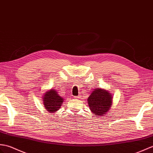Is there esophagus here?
<instances>
[{"label":"esophagus","mask_w":153,"mask_h":153,"mask_svg":"<svg viewBox=\"0 0 153 153\" xmlns=\"http://www.w3.org/2000/svg\"><path fill=\"white\" fill-rule=\"evenodd\" d=\"M81 97V95H78V96H77V97H75V98H80Z\"/></svg>","instance_id":"esophagus-1"}]
</instances>
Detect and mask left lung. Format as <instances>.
<instances>
[{
    "label": "left lung",
    "instance_id": "left-lung-1",
    "mask_svg": "<svg viewBox=\"0 0 153 153\" xmlns=\"http://www.w3.org/2000/svg\"><path fill=\"white\" fill-rule=\"evenodd\" d=\"M87 101L92 112L97 116H102L111 107L112 97L108 91L97 88L92 92Z\"/></svg>",
    "mask_w": 153,
    "mask_h": 153
}]
</instances>
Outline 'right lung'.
Wrapping results in <instances>:
<instances>
[{
  "label": "right lung",
  "instance_id": "add662e5",
  "mask_svg": "<svg viewBox=\"0 0 153 153\" xmlns=\"http://www.w3.org/2000/svg\"><path fill=\"white\" fill-rule=\"evenodd\" d=\"M64 99L54 89L47 92L43 98L44 107L50 113H54L60 108Z\"/></svg>",
  "mask_w": 153,
  "mask_h": 153
}]
</instances>
